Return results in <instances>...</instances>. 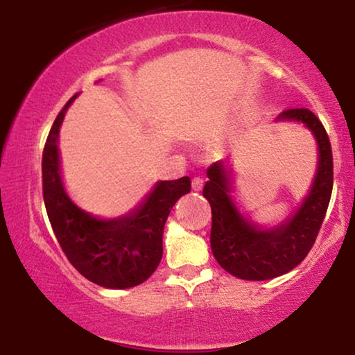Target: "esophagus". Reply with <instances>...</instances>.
<instances>
[{
    "instance_id": "34e87169",
    "label": "esophagus",
    "mask_w": 355,
    "mask_h": 355,
    "mask_svg": "<svg viewBox=\"0 0 355 355\" xmlns=\"http://www.w3.org/2000/svg\"><path fill=\"white\" fill-rule=\"evenodd\" d=\"M203 187V179L200 176H196L192 179V189L193 191H202Z\"/></svg>"
}]
</instances>
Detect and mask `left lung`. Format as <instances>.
I'll return each instance as SVG.
<instances>
[{
	"mask_svg": "<svg viewBox=\"0 0 355 355\" xmlns=\"http://www.w3.org/2000/svg\"><path fill=\"white\" fill-rule=\"evenodd\" d=\"M278 119L300 121L318 144V169L312 191L295 215L273 230H260L237 211L223 163L208 168L203 197L211 207V252L221 268L241 279L263 281L288 273L315 244L333 191V153L322 121L307 108H289Z\"/></svg>",
	"mask_w": 355,
	"mask_h": 355,
	"instance_id": "1",
	"label": "left lung"
}]
</instances>
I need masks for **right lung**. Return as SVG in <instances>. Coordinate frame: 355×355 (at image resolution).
Masks as SVG:
<instances>
[{"label": "right lung", "instance_id": "add662e5", "mask_svg": "<svg viewBox=\"0 0 355 355\" xmlns=\"http://www.w3.org/2000/svg\"><path fill=\"white\" fill-rule=\"evenodd\" d=\"M56 116L42 157L43 200L53 232L71 265L92 283L110 289L134 288L147 281L163 257V230L169 211L191 179L162 181L137 210L118 220H98L77 208L62 187L58 134L72 100Z\"/></svg>", "mask_w": 355, "mask_h": 355}]
</instances>
